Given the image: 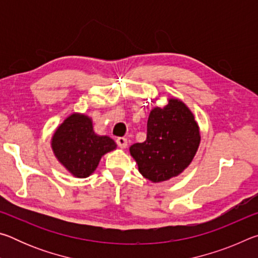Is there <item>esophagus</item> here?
<instances>
[{
  "instance_id": "obj_1",
  "label": "esophagus",
  "mask_w": 258,
  "mask_h": 258,
  "mask_svg": "<svg viewBox=\"0 0 258 258\" xmlns=\"http://www.w3.org/2000/svg\"><path fill=\"white\" fill-rule=\"evenodd\" d=\"M116 143H117V146H118L119 148H121V149H124V148L127 147V139H125V138H117L116 139Z\"/></svg>"
}]
</instances>
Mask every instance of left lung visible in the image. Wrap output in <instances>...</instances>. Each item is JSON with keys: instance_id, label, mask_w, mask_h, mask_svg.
I'll list each match as a JSON object with an SVG mask.
<instances>
[{"instance_id": "left-lung-1", "label": "left lung", "mask_w": 258, "mask_h": 258, "mask_svg": "<svg viewBox=\"0 0 258 258\" xmlns=\"http://www.w3.org/2000/svg\"><path fill=\"white\" fill-rule=\"evenodd\" d=\"M200 134L192 112L180 100L171 99L164 108L151 110L147 140L130 151L139 171L152 182L169 180L189 166L198 150Z\"/></svg>"}]
</instances>
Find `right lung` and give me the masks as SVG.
Wrapping results in <instances>:
<instances>
[{"label": "right lung", "mask_w": 258, "mask_h": 258, "mask_svg": "<svg viewBox=\"0 0 258 258\" xmlns=\"http://www.w3.org/2000/svg\"><path fill=\"white\" fill-rule=\"evenodd\" d=\"M115 148L112 139L94 134L91 119L78 113L64 119L52 138L55 157L76 177L91 175L101 157Z\"/></svg>", "instance_id": "1"}]
</instances>
